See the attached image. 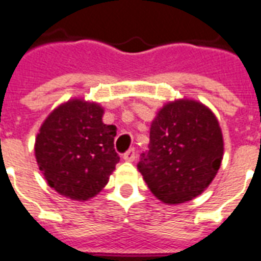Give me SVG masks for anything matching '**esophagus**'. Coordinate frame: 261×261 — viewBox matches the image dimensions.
Instances as JSON below:
<instances>
[{"instance_id":"1","label":"esophagus","mask_w":261,"mask_h":261,"mask_svg":"<svg viewBox=\"0 0 261 261\" xmlns=\"http://www.w3.org/2000/svg\"><path fill=\"white\" fill-rule=\"evenodd\" d=\"M122 159H124L125 161H128V163H132V161H135V159H136L135 149L126 150L125 153H124V156H122Z\"/></svg>"}]
</instances>
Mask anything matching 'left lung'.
Instances as JSON below:
<instances>
[{
	"instance_id": "obj_1",
	"label": "left lung",
	"mask_w": 261,
	"mask_h": 261,
	"mask_svg": "<svg viewBox=\"0 0 261 261\" xmlns=\"http://www.w3.org/2000/svg\"><path fill=\"white\" fill-rule=\"evenodd\" d=\"M148 148L137 164L140 173L157 199L174 205L210 187L223 160V133L210 108L180 98L157 112Z\"/></svg>"
}]
</instances>
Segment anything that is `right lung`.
Returning <instances> with one entry per match:
<instances>
[{
	"label": "right lung",
	"instance_id": "right-lung-1",
	"mask_svg": "<svg viewBox=\"0 0 261 261\" xmlns=\"http://www.w3.org/2000/svg\"><path fill=\"white\" fill-rule=\"evenodd\" d=\"M102 115L100 104L72 98L53 109L37 133L38 168L49 187L70 200L98 195L120 161L116 126L104 124Z\"/></svg>",
	"mask_w": 261,
	"mask_h": 261
}]
</instances>
